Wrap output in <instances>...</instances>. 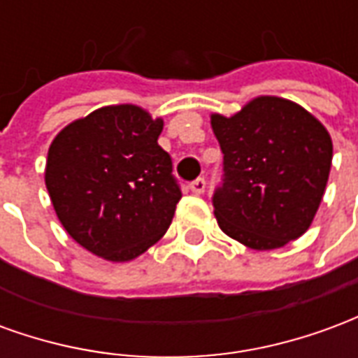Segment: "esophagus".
Segmentation results:
<instances>
[{
    "label": "esophagus",
    "instance_id": "obj_1",
    "mask_svg": "<svg viewBox=\"0 0 358 358\" xmlns=\"http://www.w3.org/2000/svg\"><path fill=\"white\" fill-rule=\"evenodd\" d=\"M205 187H207V184H205V180H203V178L194 180V182L189 184V189H192L195 195H201L203 192H205Z\"/></svg>",
    "mask_w": 358,
    "mask_h": 358
}]
</instances>
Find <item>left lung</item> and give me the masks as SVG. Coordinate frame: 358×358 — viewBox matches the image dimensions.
<instances>
[{
  "mask_svg": "<svg viewBox=\"0 0 358 358\" xmlns=\"http://www.w3.org/2000/svg\"><path fill=\"white\" fill-rule=\"evenodd\" d=\"M210 126L224 153V184L213 197L220 230L255 251L301 238L330 176L326 126L276 95H259L232 117L213 113Z\"/></svg>",
  "mask_w": 358,
  "mask_h": 358,
  "instance_id": "8db88e82",
  "label": "left lung"
}]
</instances>
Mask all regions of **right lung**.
<instances>
[{
  "instance_id": "obj_1",
  "label": "right lung",
  "mask_w": 358,
  "mask_h": 358,
  "mask_svg": "<svg viewBox=\"0 0 358 358\" xmlns=\"http://www.w3.org/2000/svg\"><path fill=\"white\" fill-rule=\"evenodd\" d=\"M163 126L138 105H107L51 141L48 194L66 234L90 253L128 263L169 230L182 192L157 143Z\"/></svg>"
}]
</instances>
